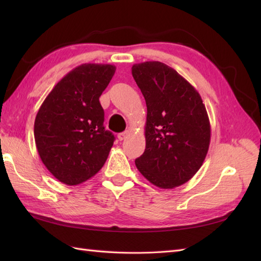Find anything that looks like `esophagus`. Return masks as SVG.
Listing matches in <instances>:
<instances>
[{"label":"esophagus","instance_id":"34e87169","mask_svg":"<svg viewBox=\"0 0 261 261\" xmlns=\"http://www.w3.org/2000/svg\"><path fill=\"white\" fill-rule=\"evenodd\" d=\"M130 132L129 131H124V132H121V134H119V136H118V139L120 140V141H122V140H124L125 138L127 137V135H129Z\"/></svg>","mask_w":261,"mask_h":261}]
</instances>
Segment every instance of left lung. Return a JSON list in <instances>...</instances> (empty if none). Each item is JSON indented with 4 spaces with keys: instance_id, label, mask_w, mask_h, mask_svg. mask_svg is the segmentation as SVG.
Segmentation results:
<instances>
[{
    "instance_id": "1",
    "label": "left lung",
    "mask_w": 261,
    "mask_h": 261,
    "mask_svg": "<svg viewBox=\"0 0 261 261\" xmlns=\"http://www.w3.org/2000/svg\"><path fill=\"white\" fill-rule=\"evenodd\" d=\"M132 76L147 104L146 149L136 166L159 188L190 180L204 163L211 124L203 99L177 71L160 62L132 66Z\"/></svg>"
}]
</instances>
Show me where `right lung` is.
Masks as SVG:
<instances>
[{
  "label": "right lung",
  "mask_w": 261,
  "mask_h": 261,
  "mask_svg": "<svg viewBox=\"0 0 261 261\" xmlns=\"http://www.w3.org/2000/svg\"><path fill=\"white\" fill-rule=\"evenodd\" d=\"M109 64H83L60 80L39 109L35 140L46 168L66 185L98 173L114 136L103 125L99 96L115 73Z\"/></svg>",
  "instance_id": "obj_1"
}]
</instances>
